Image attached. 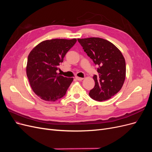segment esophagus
<instances>
[{
    "label": "esophagus",
    "instance_id": "obj_1",
    "mask_svg": "<svg viewBox=\"0 0 152 152\" xmlns=\"http://www.w3.org/2000/svg\"><path fill=\"white\" fill-rule=\"evenodd\" d=\"M75 79H76L77 80H79V81H82V80L84 79V78H82V77H75Z\"/></svg>",
    "mask_w": 152,
    "mask_h": 152
}]
</instances>
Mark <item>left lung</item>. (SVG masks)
I'll return each instance as SVG.
<instances>
[{
  "instance_id": "left-lung-1",
  "label": "left lung",
  "mask_w": 152,
  "mask_h": 152,
  "mask_svg": "<svg viewBox=\"0 0 152 152\" xmlns=\"http://www.w3.org/2000/svg\"><path fill=\"white\" fill-rule=\"evenodd\" d=\"M95 65L98 75H94L95 86L90 97L102 102L111 98L120 91L126 79V61L122 53L109 41L98 37L77 39Z\"/></svg>"
}]
</instances>
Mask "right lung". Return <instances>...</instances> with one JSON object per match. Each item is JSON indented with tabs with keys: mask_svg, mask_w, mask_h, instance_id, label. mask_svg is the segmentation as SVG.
Masks as SVG:
<instances>
[{
	"mask_svg": "<svg viewBox=\"0 0 152 152\" xmlns=\"http://www.w3.org/2000/svg\"><path fill=\"white\" fill-rule=\"evenodd\" d=\"M76 39H52L43 41L30 53L26 75L32 90L41 99L55 102L63 98L73 81L57 73L67 52Z\"/></svg>",
	"mask_w": 152,
	"mask_h": 152,
	"instance_id": "right-lung-1",
	"label": "right lung"
}]
</instances>
